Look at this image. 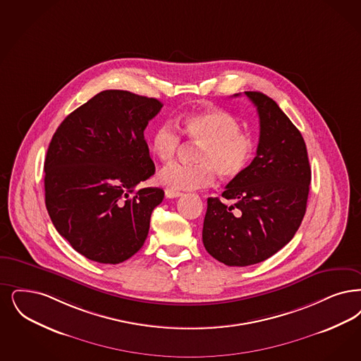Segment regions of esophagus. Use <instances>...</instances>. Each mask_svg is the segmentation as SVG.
<instances>
[{"mask_svg":"<svg viewBox=\"0 0 361 361\" xmlns=\"http://www.w3.org/2000/svg\"><path fill=\"white\" fill-rule=\"evenodd\" d=\"M181 195H183L181 192L174 190L172 188H166V189H165V196H166L168 199H176V197H180Z\"/></svg>","mask_w":361,"mask_h":361,"instance_id":"obj_1","label":"esophagus"}]
</instances>
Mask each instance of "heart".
Here are the masks:
<instances>
[{"mask_svg": "<svg viewBox=\"0 0 361 361\" xmlns=\"http://www.w3.org/2000/svg\"><path fill=\"white\" fill-rule=\"evenodd\" d=\"M183 134L199 145L195 165L172 162L165 165L157 180L174 190L208 187L220 177L233 178L243 173L254 154V141L240 130L235 116L220 109H205L183 116ZM181 142L178 129L172 121H164L152 134V149L161 161L174 159Z\"/></svg>", "mask_w": 361, "mask_h": 361, "instance_id": "b5f03b06", "label": "heart"}]
</instances>
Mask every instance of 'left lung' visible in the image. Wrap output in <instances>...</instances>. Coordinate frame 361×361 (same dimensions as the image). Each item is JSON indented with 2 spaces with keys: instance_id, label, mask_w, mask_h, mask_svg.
<instances>
[{
  "instance_id": "8db88e82",
  "label": "left lung",
  "mask_w": 361,
  "mask_h": 361,
  "mask_svg": "<svg viewBox=\"0 0 361 361\" xmlns=\"http://www.w3.org/2000/svg\"><path fill=\"white\" fill-rule=\"evenodd\" d=\"M245 94L259 116L257 156L221 193L235 204L209 197L202 226V243L209 255L239 267L273 257L293 239L306 212L312 180L300 130L267 95Z\"/></svg>"
}]
</instances>
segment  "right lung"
Wrapping results in <instances>:
<instances>
[{
  "mask_svg": "<svg viewBox=\"0 0 361 361\" xmlns=\"http://www.w3.org/2000/svg\"><path fill=\"white\" fill-rule=\"evenodd\" d=\"M161 107L154 98L106 90L67 116L51 140L47 211L87 259L116 264L144 245L164 190L135 187L156 171L144 131Z\"/></svg>",
  "mask_w": 361,
  "mask_h": 361,
  "instance_id": "1",
  "label": "right lung"
}]
</instances>
